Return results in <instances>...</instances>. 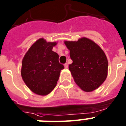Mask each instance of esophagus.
I'll return each mask as SVG.
<instances>
[{
    "instance_id": "34e87169",
    "label": "esophagus",
    "mask_w": 126,
    "mask_h": 126,
    "mask_svg": "<svg viewBox=\"0 0 126 126\" xmlns=\"http://www.w3.org/2000/svg\"><path fill=\"white\" fill-rule=\"evenodd\" d=\"M64 67H65V69L68 68V64H67V63H65V64H64Z\"/></svg>"
}]
</instances>
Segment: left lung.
I'll return each instance as SVG.
<instances>
[{"label":"left lung","mask_w":126,"mask_h":126,"mask_svg":"<svg viewBox=\"0 0 126 126\" xmlns=\"http://www.w3.org/2000/svg\"><path fill=\"white\" fill-rule=\"evenodd\" d=\"M64 43L73 61L69 69L76 83L84 92L96 90L107 76L108 61L104 52L87 38Z\"/></svg>","instance_id":"left-lung-1"}]
</instances>
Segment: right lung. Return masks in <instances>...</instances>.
Listing matches in <instances>:
<instances>
[{
  "label": "right lung",
  "mask_w": 126,
  "mask_h": 126,
  "mask_svg": "<svg viewBox=\"0 0 126 126\" xmlns=\"http://www.w3.org/2000/svg\"><path fill=\"white\" fill-rule=\"evenodd\" d=\"M56 44L39 39L30 48L22 61V78L28 87L39 95H47L52 92L61 71L64 68L59 62V55L52 51Z\"/></svg>",
  "instance_id": "right-lung-1"
}]
</instances>
